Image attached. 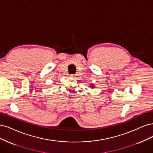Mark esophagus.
I'll return each instance as SVG.
<instances>
[{"label": "esophagus", "mask_w": 153, "mask_h": 153, "mask_svg": "<svg viewBox=\"0 0 153 153\" xmlns=\"http://www.w3.org/2000/svg\"><path fill=\"white\" fill-rule=\"evenodd\" d=\"M75 75L74 74H71L70 75V77H74V76Z\"/></svg>", "instance_id": "1"}]
</instances>
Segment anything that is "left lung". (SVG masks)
<instances>
[{
	"label": "left lung",
	"instance_id": "obj_1",
	"mask_svg": "<svg viewBox=\"0 0 153 153\" xmlns=\"http://www.w3.org/2000/svg\"><path fill=\"white\" fill-rule=\"evenodd\" d=\"M90 87H91V88H94V86H93V84H91Z\"/></svg>",
	"mask_w": 153,
	"mask_h": 153
}]
</instances>
